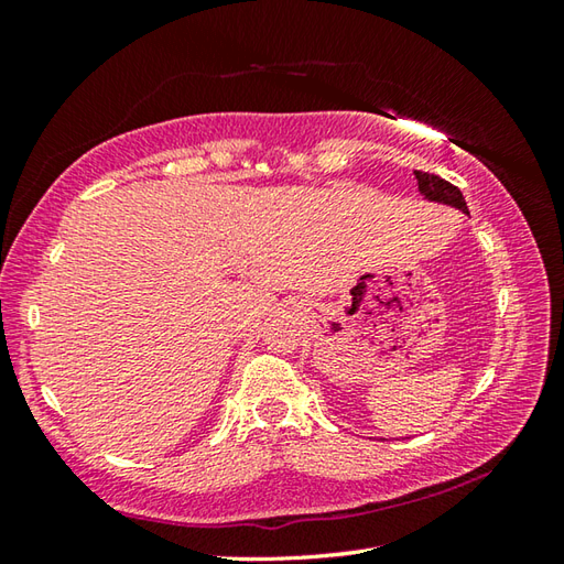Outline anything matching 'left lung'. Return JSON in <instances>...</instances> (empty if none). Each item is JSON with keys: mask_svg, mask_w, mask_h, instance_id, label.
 Masks as SVG:
<instances>
[{"mask_svg": "<svg viewBox=\"0 0 564 564\" xmlns=\"http://www.w3.org/2000/svg\"><path fill=\"white\" fill-rule=\"evenodd\" d=\"M414 176H416V182H419V191H422V194L429 200L446 203V206H453V208L467 213L465 198H463L458 186H453V184L446 182V178H441L436 174H429V172H414Z\"/></svg>", "mask_w": 564, "mask_h": 564, "instance_id": "left-lung-1", "label": "left lung"}]
</instances>
